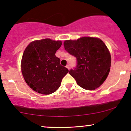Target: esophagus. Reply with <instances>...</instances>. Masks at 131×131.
<instances>
[{"label":"esophagus","instance_id":"esophagus-1","mask_svg":"<svg viewBox=\"0 0 131 131\" xmlns=\"http://www.w3.org/2000/svg\"><path fill=\"white\" fill-rule=\"evenodd\" d=\"M66 67H67V68L69 70V69H70V66H69V65H67V66H66Z\"/></svg>","mask_w":131,"mask_h":131}]
</instances>
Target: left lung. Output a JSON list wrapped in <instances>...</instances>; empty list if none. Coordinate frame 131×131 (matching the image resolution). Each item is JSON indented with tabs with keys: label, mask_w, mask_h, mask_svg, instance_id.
Wrapping results in <instances>:
<instances>
[{
	"label": "left lung",
	"mask_w": 131,
	"mask_h": 131,
	"mask_svg": "<svg viewBox=\"0 0 131 131\" xmlns=\"http://www.w3.org/2000/svg\"><path fill=\"white\" fill-rule=\"evenodd\" d=\"M65 50L76 57L77 64L69 73L80 86L86 90L99 88L108 77L111 66V56L105 45L98 38H80L66 40Z\"/></svg>",
	"instance_id": "8db88e82"
}]
</instances>
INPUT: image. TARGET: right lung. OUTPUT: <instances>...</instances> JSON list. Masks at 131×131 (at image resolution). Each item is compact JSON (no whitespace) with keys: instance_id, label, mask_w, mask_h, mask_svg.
Returning <instances> with one entry per match:
<instances>
[{"instance_id":"right-lung-1","label":"right lung","mask_w":131,"mask_h":131,"mask_svg":"<svg viewBox=\"0 0 131 131\" xmlns=\"http://www.w3.org/2000/svg\"><path fill=\"white\" fill-rule=\"evenodd\" d=\"M61 45V41L45 38L32 41L24 50L21 72L26 83L35 91L45 95L54 93L69 72L55 55Z\"/></svg>"}]
</instances>
